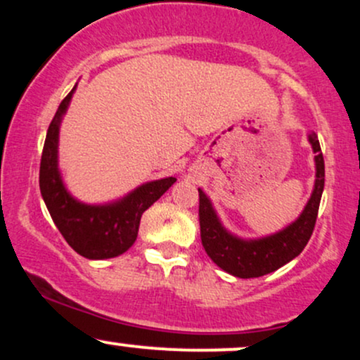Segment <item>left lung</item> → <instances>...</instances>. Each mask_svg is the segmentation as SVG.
Segmentation results:
<instances>
[{
    "label": "left lung",
    "mask_w": 360,
    "mask_h": 360,
    "mask_svg": "<svg viewBox=\"0 0 360 360\" xmlns=\"http://www.w3.org/2000/svg\"><path fill=\"white\" fill-rule=\"evenodd\" d=\"M308 140L311 143L313 152L316 154L315 188H313L311 196L298 220L292 221L291 225H288L278 233L255 238V240H243L240 237H235L221 225L210 198L201 189H198L200 193L201 243H203L210 259L220 269L235 278H260V276L269 274V272L283 267L289 260L298 257L307 247L313 229H315L321 193H323L325 186V162L316 134L308 135Z\"/></svg>",
    "instance_id": "8db88e82"
}]
</instances>
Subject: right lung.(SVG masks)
<instances>
[{
	"label": "right lung",
	"mask_w": 360,
	"mask_h": 360,
	"mask_svg": "<svg viewBox=\"0 0 360 360\" xmlns=\"http://www.w3.org/2000/svg\"><path fill=\"white\" fill-rule=\"evenodd\" d=\"M74 91L76 86L62 100L49 125L40 160V193L62 237L77 254L86 259H111L134 245L142 213L176 183V177L150 181L108 205H86L72 198L62 183L57 146L62 117Z\"/></svg>",
	"instance_id": "obj_1"
}]
</instances>
